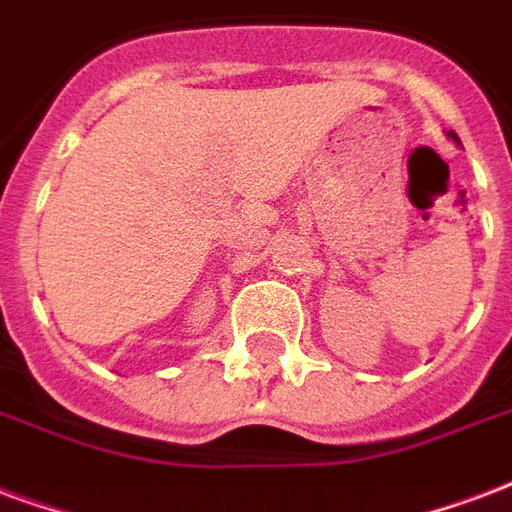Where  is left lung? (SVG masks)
Returning a JSON list of instances; mask_svg holds the SVG:
<instances>
[{
    "mask_svg": "<svg viewBox=\"0 0 512 512\" xmlns=\"http://www.w3.org/2000/svg\"><path fill=\"white\" fill-rule=\"evenodd\" d=\"M448 137H451V140L456 142V145H461V142H459V137H456V132H448Z\"/></svg>",
    "mask_w": 512,
    "mask_h": 512,
    "instance_id": "left-lung-1",
    "label": "left lung"
}]
</instances>
